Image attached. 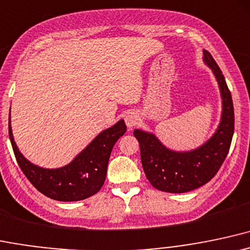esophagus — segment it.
Instances as JSON below:
<instances>
[{
    "mask_svg": "<svg viewBox=\"0 0 250 250\" xmlns=\"http://www.w3.org/2000/svg\"><path fill=\"white\" fill-rule=\"evenodd\" d=\"M124 120L126 123V126H127L128 128H132L133 126H136L137 123H138V116H137L136 112H126L124 116Z\"/></svg>",
    "mask_w": 250,
    "mask_h": 250,
    "instance_id": "34e87169",
    "label": "esophagus"
}]
</instances>
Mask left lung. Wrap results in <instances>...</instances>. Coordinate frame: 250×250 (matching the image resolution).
I'll use <instances>...</instances> for the list:
<instances>
[{
    "mask_svg": "<svg viewBox=\"0 0 250 250\" xmlns=\"http://www.w3.org/2000/svg\"><path fill=\"white\" fill-rule=\"evenodd\" d=\"M203 62L211 69L222 100L220 124L206 143L190 151L167 147L155 133L136 128L140 159L146 178L161 191L183 193L207 184L217 173L228 155L234 134V106L230 91L220 67L208 50L203 49Z\"/></svg>",
    "mask_w": 250,
    "mask_h": 250,
    "instance_id": "1",
    "label": "left lung"
}]
</instances>
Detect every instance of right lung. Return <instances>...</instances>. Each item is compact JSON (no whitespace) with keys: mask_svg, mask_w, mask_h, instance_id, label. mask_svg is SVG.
<instances>
[{"mask_svg":"<svg viewBox=\"0 0 250 250\" xmlns=\"http://www.w3.org/2000/svg\"><path fill=\"white\" fill-rule=\"evenodd\" d=\"M125 132V122L120 119L113 126L102 131L68 164L47 169L33 164L19 150L14 140L9 112V138L19 167L39 191L60 202L85 200L102 189L112 148Z\"/></svg>","mask_w":250,"mask_h":250,"instance_id":"1","label":"right lung"}]
</instances>
